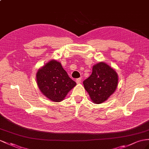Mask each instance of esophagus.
I'll return each mask as SVG.
<instances>
[{
    "mask_svg": "<svg viewBox=\"0 0 149 149\" xmlns=\"http://www.w3.org/2000/svg\"><path fill=\"white\" fill-rule=\"evenodd\" d=\"M82 81V79L81 78H78L76 79V82H77V84H80L81 82Z\"/></svg>",
    "mask_w": 149,
    "mask_h": 149,
    "instance_id": "esophagus-1",
    "label": "esophagus"
}]
</instances>
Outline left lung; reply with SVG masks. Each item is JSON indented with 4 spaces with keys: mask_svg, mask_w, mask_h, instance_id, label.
Listing matches in <instances>:
<instances>
[{
    "mask_svg": "<svg viewBox=\"0 0 149 149\" xmlns=\"http://www.w3.org/2000/svg\"><path fill=\"white\" fill-rule=\"evenodd\" d=\"M116 72L108 64L100 62L93 67V72L84 81V88L94 103L100 104L115 91L118 86Z\"/></svg>",
    "mask_w": 149,
    "mask_h": 149,
    "instance_id": "8db88e82",
    "label": "left lung"
}]
</instances>
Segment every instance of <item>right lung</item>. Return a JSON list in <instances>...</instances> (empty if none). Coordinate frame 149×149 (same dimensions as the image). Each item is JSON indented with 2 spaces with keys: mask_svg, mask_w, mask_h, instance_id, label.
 <instances>
[{
  "mask_svg": "<svg viewBox=\"0 0 149 149\" xmlns=\"http://www.w3.org/2000/svg\"><path fill=\"white\" fill-rule=\"evenodd\" d=\"M39 89L45 96L55 102L62 101L67 93L76 85L62 65L55 60L48 62L36 74Z\"/></svg>",
  "mask_w": 149,
  "mask_h": 149,
  "instance_id": "add662e5",
  "label": "right lung"
}]
</instances>
